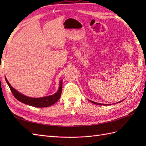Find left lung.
Instances as JSON below:
<instances>
[{
	"instance_id": "1",
	"label": "left lung",
	"mask_w": 146,
	"mask_h": 146,
	"mask_svg": "<svg viewBox=\"0 0 146 146\" xmlns=\"http://www.w3.org/2000/svg\"><path fill=\"white\" fill-rule=\"evenodd\" d=\"M125 100V99H123V100H121V101H120V102H117V103L118 104H119V103H120V102H122V101H123V100ZM90 102H92V103H93V104H96V105H110L109 104H100V103H97V102H94V101H91V100H89Z\"/></svg>"
}]
</instances>
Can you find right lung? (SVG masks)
<instances>
[{
  "instance_id": "add662e5",
  "label": "right lung",
  "mask_w": 146,
  "mask_h": 146,
  "mask_svg": "<svg viewBox=\"0 0 146 146\" xmlns=\"http://www.w3.org/2000/svg\"><path fill=\"white\" fill-rule=\"evenodd\" d=\"M5 81L7 82V85H9V88H10L11 90L12 93V94L14 96V97L17 99V100L24 103L25 104H27L30 106H33L35 107H48L51 106V105L54 104L55 103L58 101L60 99L61 94L62 91V80H61L60 82V86H59V89L56 93H55L54 94L49 96H46V97H41V98H33L29 97L27 96L24 95L23 94H21V93L17 91L11 85L10 83L8 82L7 78H5Z\"/></svg>"
}]
</instances>
